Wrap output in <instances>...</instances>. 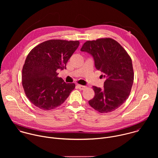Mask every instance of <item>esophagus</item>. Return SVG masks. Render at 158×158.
Returning a JSON list of instances; mask_svg holds the SVG:
<instances>
[{"label":"esophagus","mask_w":158,"mask_h":158,"mask_svg":"<svg viewBox=\"0 0 158 158\" xmlns=\"http://www.w3.org/2000/svg\"><path fill=\"white\" fill-rule=\"evenodd\" d=\"M77 87H78L79 89H81V90H84V89H85L86 88V86H85V85H79V84H77Z\"/></svg>","instance_id":"1"}]
</instances>
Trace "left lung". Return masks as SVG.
<instances>
[{"mask_svg":"<svg viewBox=\"0 0 158 158\" xmlns=\"http://www.w3.org/2000/svg\"><path fill=\"white\" fill-rule=\"evenodd\" d=\"M81 51L93 57L96 69L106 80L104 87L93 86L95 96L89 104L101 113L119 107L128 98L134 81L132 60L127 52L110 38L87 41Z\"/></svg>","mask_w":158,"mask_h":158,"instance_id":"left-lung-1","label":"left lung"}]
</instances>
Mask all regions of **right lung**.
Instances as JSON below:
<instances>
[{
	"label": "right lung",
	"mask_w": 158,
	"mask_h": 158,
	"mask_svg": "<svg viewBox=\"0 0 158 158\" xmlns=\"http://www.w3.org/2000/svg\"><path fill=\"white\" fill-rule=\"evenodd\" d=\"M79 42L49 40L35 47L22 68V82L27 98L36 107L49 110L61 105L75 88L57 77L77 49Z\"/></svg>",
	"instance_id": "add662e5"
}]
</instances>
